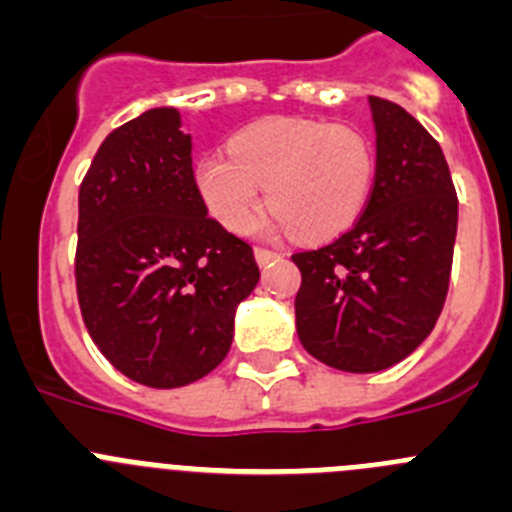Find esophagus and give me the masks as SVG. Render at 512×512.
Listing matches in <instances>:
<instances>
[{
	"mask_svg": "<svg viewBox=\"0 0 512 512\" xmlns=\"http://www.w3.org/2000/svg\"><path fill=\"white\" fill-rule=\"evenodd\" d=\"M278 257L280 255L275 250H265V247H257V250H255V260H257V265H260V267L270 265V262L278 260Z\"/></svg>",
	"mask_w": 512,
	"mask_h": 512,
	"instance_id": "34e87169",
	"label": "esophagus"
}]
</instances>
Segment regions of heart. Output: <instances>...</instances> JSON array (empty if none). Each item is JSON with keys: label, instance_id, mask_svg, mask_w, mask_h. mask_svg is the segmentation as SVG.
<instances>
[{"label": "heart", "instance_id": "1", "mask_svg": "<svg viewBox=\"0 0 512 512\" xmlns=\"http://www.w3.org/2000/svg\"><path fill=\"white\" fill-rule=\"evenodd\" d=\"M201 201L222 227L245 232L262 206L270 224L303 242L347 232L375 186V147L352 124L267 117L229 140V153H206L193 165Z\"/></svg>", "mask_w": 512, "mask_h": 512}]
</instances>
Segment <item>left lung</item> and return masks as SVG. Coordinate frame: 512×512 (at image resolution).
Segmentation results:
<instances>
[{"instance_id": "1", "label": "left lung", "mask_w": 512, "mask_h": 512, "mask_svg": "<svg viewBox=\"0 0 512 512\" xmlns=\"http://www.w3.org/2000/svg\"><path fill=\"white\" fill-rule=\"evenodd\" d=\"M375 186L354 227L296 252L298 339L344 372H380L431 334L446 301L459 201L439 142L403 107L370 96Z\"/></svg>"}]
</instances>
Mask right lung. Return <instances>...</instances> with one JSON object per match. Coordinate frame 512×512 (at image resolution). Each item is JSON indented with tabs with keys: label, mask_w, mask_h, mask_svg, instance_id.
Masks as SVG:
<instances>
[{
	"label": "right lung",
	"mask_w": 512,
	"mask_h": 512,
	"mask_svg": "<svg viewBox=\"0 0 512 512\" xmlns=\"http://www.w3.org/2000/svg\"><path fill=\"white\" fill-rule=\"evenodd\" d=\"M260 280L252 247L211 219L173 107L109 132L78 191L76 290L101 354L147 388H183L232 347Z\"/></svg>",
	"instance_id": "right-lung-1"
}]
</instances>
